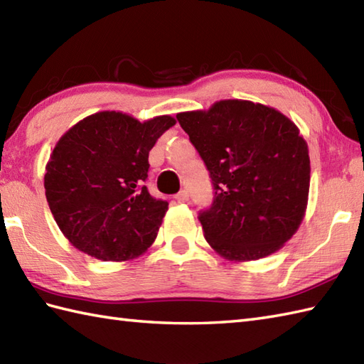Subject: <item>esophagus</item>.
<instances>
[{
    "instance_id": "esophagus-1",
    "label": "esophagus",
    "mask_w": 364,
    "mask_h": 364,
    "mask_svg": "<svg viewBox=\"0 0 364 364\" xmlns=\"http://www.w3.org/2000/svg\"><path fill=\"white\" fill-rule=\"evenodd\" d=\"M175 200L178 203H186L189 202V192L188 191H180L178 194L175 196Z\"/></svg>"
}]
</instances>
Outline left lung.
<instances>
[{"instance_id": "obj_1", "label": "left lung", "mask_w": 364, "mask_h": 364, "mask_svg": "<svg viewBox=\"0 0 364 364\" xmlns=\"http://www.w3.org/2000/svg\"><path fill=\"white\" fill-rule=\"evenodd\" d=\"M214 186L198 215L220 257L252 261L280 250L299 230L310 192L308 145L284 114L249 100H220L176 114Z\"/></svg>"}]
</instances>
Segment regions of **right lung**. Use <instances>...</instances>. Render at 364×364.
<instances>
[{
    "label": "right lung",
    "instance_id": "add662e5",
    "mask_svg": "<svg viewBox=\"0 0 364 364\" xmlns=\"http://www.w3.org/2000/svg\"><path fill=\"white\" fill-rule=\"evenodd\" d=\"M176 120L139 122L102 111L59 139L45 167V196L54 220L76 249L103 261H128L156 239L168 203L144 184L149 153Z\"/></svg>",
    "mask_w": 364,
    "mask_h": 364
}]
</instances>
